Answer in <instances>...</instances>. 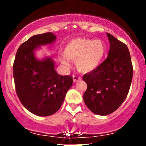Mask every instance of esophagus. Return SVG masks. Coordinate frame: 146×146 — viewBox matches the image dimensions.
I'll use <instances>...</instances> for the list:
<instances>
[{
    "instance_id": "1",
    "label": "esophagus",
    "mask_w": 146,
    "mask_h": 146,
    "mask_svg": "<svg viewBox=\"0 0 146 146\" xmlns=\"http://www.w3.org/2000/svg\"><path fill=\"white\" fill-rule=\"evenodd\" d=\"M73 81L77 82V81H79V80H81V77H80V76H76V75H73Z\"/></svg>"
}]
</instances>
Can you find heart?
Instances as JSON below:
<instances>
[{
  "instance_id": "1",
  "label": "heart",
  "mask_w": 146,
  "mask_h": 146,
  "mask_svg": "<svg viewBox=\"0 0 146 146\" xmlns=\"http://www.w3.org/2000/svg\"><path fill=\"white\" fill-rule=\"evenodd\" d=\"M105 44L100 39L76 38L65 46L64 57H61V63L68 66L67 60L76 62L77 69L81 73H88L96 69L105 56Z\"/></svg>"
}]
</instances>
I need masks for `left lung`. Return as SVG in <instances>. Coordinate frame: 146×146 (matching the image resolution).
Returning a JSON list of instances; mask_svg holds the SVG:
<instances>
[{
    "label": "left lung",
    "instance_id": "8db88e82",
    "mask_svg": "<svg viewBox=\"0 0 146 146\" xmlns=\"http://www.w3.org/2000/svg\"><path fill=\"white\" fill-rule=\"evenodd\" d=\"M110 43L108 56L96 69L83 76L88 88L83 95L94 114L108 115L127 97L133 78V65L127 46L107 33Z\"/></svg>",
    "mask_w": 146,
    "mask_h": 146
}]
</instances>
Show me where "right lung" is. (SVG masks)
Returning a JSON list of instances; mask_svg holds the SVG:
<instances>
[{
  "label": "right lung",
  "mask_w": 146,
  "mask_h": 146,
  "mask_svg": "<svg viewBox=\"0 0 146 146\" xmlns=\"http://www.w3.org/2000/svg\"><path fill=\"white\" fill-rule=\"evenodd\" d=\"M56 36L51 32L35 35L20 46L13 64L16 93L26 109L35 115L47 117L61 107L66 92L73 85L71 76H60L52 59L39 61L34 50L52 43Z\"/></svg>",
  "instance_id": "right-lung-1"
}]
</instances>
